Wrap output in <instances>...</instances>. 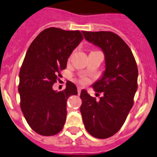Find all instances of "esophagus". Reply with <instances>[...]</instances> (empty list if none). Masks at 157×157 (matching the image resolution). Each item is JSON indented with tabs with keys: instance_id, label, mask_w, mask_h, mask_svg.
Segmentation results:
<instances>
[{
	"instance_id": "34e87169",
	"label": "esophagus",
	"mask_w": 157,
	"mask_h": 157,
	"mask_svg": "<svg viewBox=\"0 0 157 157\" xmlns=\"http://www.w3.org/2000/svg\"><path fill=\"white\" fill-rule=\"evenodd\" d=\"M81 90H82L81 87H77V92H78V94H80V92H81Z\"/></svg>"
}]
</instances>
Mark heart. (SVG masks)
<instances>
[{"label": "heart", "mask_w": 157, "mask_h": 157, "mask_svg": "<svg viewBox=\"0 0 157 157\" xmlns=\"http://www.w3.org/2000/svg\"><path fill=\"white\" fill-rule=\"evenodd\" d=\"M87 82H88V80H87V78H86V77H82L80 80V83H82V84H85Z\"/></svg>", "instance_id": "1"}]
</instances>
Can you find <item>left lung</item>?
Instances as JSON below:
<instances>
[{"label":"left lung","instance_id":"obj_1","mask_svg":"<svg viewBox=\"0 0 157 157\" xmlns=\"http://www.w3.org/2000/svg\"><path fill=\"white\" fill-rule=\"evenodd\" d=\"M84 38L103 50L105 70L93 85L100 100L83 90L80 112L87 131L95 138L107 139L119 131L134 103L138 88V68L128 45L112 32H85Z\"/></svg>","mask_w":157,"mask_h":157}]
</instances>
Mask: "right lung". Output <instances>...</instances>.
<instances>
[{"label": "right lung", "instance_id": "right-lung-1", "mask_svg": "<svg viewBox=\"0 0 157 157\" xmlns=\"http://www.w3.org/2000/svg\"><path fill=\"white\" fill-rule=\"evenodd\" d=\"M80 31L48 28L29 46L19 73L20 106L29 126L38 134L54 136L63 129L67 118V101L77 94V87L67 82L65 90L52 85L67 67L73 50L83 40Z\"/></svg>", "mask_w": 157, "mask_h": 157}]
</instances>
